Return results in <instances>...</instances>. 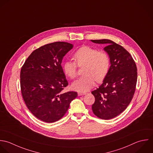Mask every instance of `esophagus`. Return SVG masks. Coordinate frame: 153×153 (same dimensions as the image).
I'll return each mask as SVG.
<instances>
[{"mask_svg": "<svg viewBox=\"0 0 153 153\" xmlns=\"http://www.w3.org/2000/svg\"><path fill=\"white\" fill-rule=\"evenodd\" d=\"M87 93L86 92H78L77 94L79 96H82V95H86Z\"/></svg>", "mask_w": 153, "mask_h": 153, "instance_id": "esophagus-1", "label": "esophagus"}]
</instances>
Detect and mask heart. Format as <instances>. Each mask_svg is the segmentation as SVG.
<instances>
[{"label": "heart", "mask_w": 153, "mask_h": 153, "mask_svg": "<svg viewBox=\"0 0 153 153\" xmlns=\"http://www.w3.org/2000/svg\"><path fill=\"white\" fill-rule=\"evenodd\" d=\"M74 62L79 67L85 65L83 74L71 85L73 89L79 92L90 90L95 85V80L101 82L107 76L110 68L108 55L90 46H84L74 54ZM63 70L67 76L74 79L77 75V66L74 62L67 61L63 64Z\"/></svg>", "instance_id": "heart-1"}]
</instances>
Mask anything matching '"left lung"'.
Listing matches in <instances>:
<instances>
[{"label": "left lung", "instance_id": "left-lung-1", "mask_svg": "<svg viewBox=\"0 0 153 153\" xmlns=\"http://www.w3.org/2000/svg\"><path fill=\"white\" fill-rule=\"evenodd\" d=\"M104 44L110 67L102 83L92 94L95 101L92 111L98 117L108 120L122 113L130 104L136 88L137 68L130 53L122 46L108 39L91 40Z\"/></svg>", "mask_w": 153, "mask_h": 153}]
</instances>
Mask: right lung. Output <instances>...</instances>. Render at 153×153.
Here are the masks:
<instances>
[{
	"mask_svg": "<svg viewBox=\"0 0 153 153\" xmlns=\"http://www.w3.org/2000/svg\"><path fill=\"white\" fill-rule=\"evenodd\" d=\"M67 42H56L34 50L20 73L21 90L30 112L47 123L61 119L77 93L63 92L68 82L61 66L63 57L73 48Z\"/></svg>",
	"mask_w": 153,
	"mask_h": 153,
	"instance_id": "obj_1",
	"label": "right lung"
}]
</instances>
